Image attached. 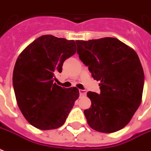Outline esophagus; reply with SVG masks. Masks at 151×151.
Wrapping results in <instances>:
<instances>
[{
    "mask_svg": "<svg viewBox=\"0 0 151 151\" xmlns=\"http://www.w3.org/2000/svg\"><path fill=\"white\" fill-rule=\"evenodd\" d=\"M87 93V91L86 90H83V89H80L79 90V93H80L81 96H85Z\"/></svg>",
    "mask_w": 151,
    "mask_h": 151,
    "instance_id": "1",
    "label": "esophagus"
}]
</instances>
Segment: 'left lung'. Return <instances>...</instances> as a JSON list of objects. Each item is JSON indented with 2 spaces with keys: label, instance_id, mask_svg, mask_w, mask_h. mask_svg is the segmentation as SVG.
Listing matches in <instances>:
<instances>
[{
  "label": "left lung",
  "instance_id": "obj_1",
  "mask_svg": "<svg viewBox=\"0 0 151 151\" xmlns=\"http://www.w3.org/2000/svg\"><path fill=\"white\" fill-rule=\"evenodd\" d=\"M77 53L100 81V94L88 92L92 104L84 111L87 123L97 132L124 128L142 101L144 73L136 52L117 39L77 40Z\"/></svg>",
  "mask_w": 151,
  "mask_h": 151
}]
</instances>
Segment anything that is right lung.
<instances>
[{
    "label": "right lung",
    "mask_w": 151,
    "mask_h": 151,
    "mask_svg": "<svg viewBox=\"0 0 151 151\" xmlns=\"http://www.w3.org/2000/svg\"><path fill=\"white\" fill-rule=\"evenodd\" d=\"M76 52L73 40L42 35L28 45L15 64L12 84L23 116L40 130L60 127L79 97L76 87L64 88L54 83L63 63Z\"/></svg>",
    "instance_id": "right-lung-1"
}]
</instances>
